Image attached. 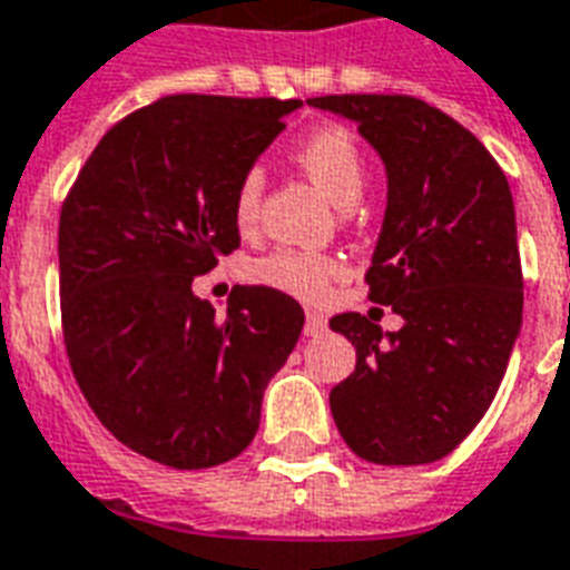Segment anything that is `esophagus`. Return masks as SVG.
Wrapping results in <instances>:
<instances>
[{
    "instance_id": "obj_1",
    "label": "esophagus",
    "mask_w": 570,
    "mask_h": 570,
    "mask_svg": "<svg viewBox=\"0 0 570 570\" xmlns=\"http://www.w3.org/2000/svg\"><path fill=\"white\" fill-rule=\"evenodd\" d=\"M306 335H321L326 333V317L321 312H306Z\"/></svg>"
}]
</instances>
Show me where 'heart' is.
Returning a JSON list of instances; mask_svg holds the SVG:
<instances>
[{
  "label": "heart",
  "instance_id": "obj_1",
  "mask_svg": "<svg viewBox=\"0 0 570 570\" xmlns=\"http://www.w3.org/2000/svg\"><path fill=\"white\" fill-rule=\"evenodd\" d=\"M294 157L330 196L342 207H351L365 187V154L356 136L347 127L324 125L312 130L294 148ZM264 198V171L258 166L246 169L235 187V219L240 228H249L258 219ZM342 264L324 253L308 249H276L249 267L258 285L291 294L299 299H324L326 291L338 279Z\"/></svg>",
  "mask_w": 570,
  "mask_h": 570
}]
</instances>
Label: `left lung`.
I'll return each mask as SVG.
<instances>
[{
	"instance_id": "8db88e82",
	"label": "left lung",
	"mask_w": 570,
	"mask_h": 570,
	"mask_svg": "<svg viewBox=\"0 0 570 570\" xmlns=\"http://www.w3.org/2000/svg\"><path fill=\"white\" fill-rule=\"evenodd\" d=\"M317 109L356 121L386 163L390 196L365 273L368 299L404 317L330 321L356 347L330 410L351 452L386 466L440 461L491 407L523 317L518 225L491 151L410 95H326Z\"/></svg>"
}]
</instances>
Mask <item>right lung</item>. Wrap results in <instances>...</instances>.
<instances>
[{
  "instance_id": "1",
  "label": "right lung",
  "mask_w": 570,
  "mask_h": 570,
  "mask_svg": "<svg viewBox=\"0 0 570 570\" xmlns=\"http://www.w3.org/2000/svg\"><path fill=\"white\" fill-rule=\"evenodd\" d=\"M303 100L171 95L106 130L59 216L61 333L88 407L127 449L175 470L253 443L303 308L237 285L225 317L193 279L235 253V187Z\"/></svg>"
}]
</instances>
